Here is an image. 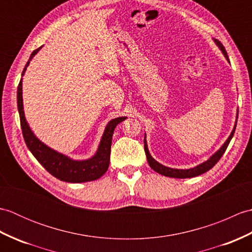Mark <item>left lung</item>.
<instances>
[{
	"label": "left lung",
	"mask_w": 252,
	"mask_h": 252,
	"mask_svg": "<svg viewBox=\"0 0 252 252\" xmlns=\"http://www.w3.org/2000/svg\"><path fill=\"white\" fill-rule=\"evenodd\" d=\"M215 42H216V44L219 46V49H220L221 52L223 53V55L225 56L226 60L229 62L228 56H227V53L225 51V47L223 46V44L219 40H215ZM237 118H238V112H237ZM236 123L237 122H235L234 129H233V131L231 133V135L228 136V138L225 141V143L223 144V145L221 146V148L219 149L218 152H216L215 154H213L212 156L207 160V161L202 162L200 164H198V165H196V167L191 168V169H185V170L172 169V168L165 167V165H162L161 163H159L158 161H156V160H155L152 157V155L149 154L148 147H147V143H146V135H145V137H144V149H145V154H146V157H147L148 164L151 165V168L154 171H156L157 173L161 174V175H164V176H169V178L186 179V178H194V176H198V175H200L202 173H205V172H207V171L210 170L211 168H213V165H215L219 161V160L221 159V157L223 156V154L225 153L226 148L228 146V144H229V142H231L232 137H233L234 133H235V129H236Z\"/></svg>",
	"instance_id": "1"
}]
</instances>
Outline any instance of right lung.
<instances>
[{"mask_svg":"<svg viewBox=\"0 0 252 252\" xmlns=\"http://www.w3.org/2000/svg\"><path fill=\"white\" fill-rule=\"evenodd\" d=\"M41 49L42 46L32 52L28 63H26L24 68L23 76L27 67L30 63V61ZM17 107L20 118V126L21 130H23L26 145L29 148V151L35 157L37 161L43 165L47 172H50L56 179L63 182H69V183H83V182L94 181L99 179L101 175L105 174L107 169L109 167L111 140L115 127L120 122L126 120V117L115 118V119L108 122V125L105 127L104 134L101 136L97 152H96L92 158L87 160H73L68 156H65V155L54 151L51 147L46 146L31 131L28 122H27L25 118L24 112L23 79L20 80L17 88Z\"/></svg>","mask_w":252,"mask_h":252,"instance_id":"add662e5","label":"right lung"}]
</instances>
